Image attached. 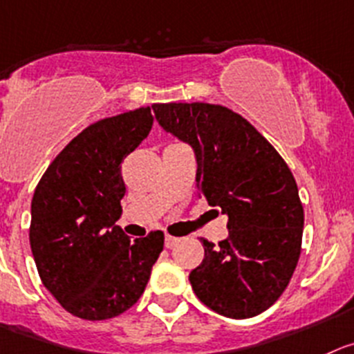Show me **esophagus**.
Returning a JSON list of instances; mask_svg holds the SVG:
<instances>
[{"label": "esophagus", "instance_id": "esophagus-1", "mask_svg": "<svg viewBox=\"0 0 354 354\" xmlns=\"http://www.w3.org/2000/svg\"><path fill=\"white\" fill-rule=\"evenodd\" d=\"M178 237H173V236H166V241H164V244H166V248H173L178 244Z\"/></svg>", "mask_w": 354, "mask_h": 354}]
</instances>
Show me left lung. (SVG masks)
<instances>
[{
    "label": "left lung",
    "mask_w": 354,
    "mask_h": 354,
    "mask_svg": "<svg viewBox=\"0 0 354 354\" xmlns=\"http://www.w3.org/2000/svg\"><path fill=\"white\" fill-rule=\"evenodd\" d=\"M158 124L192 145L197 197L229 216V239L201 237L204 260L188 279L227 318H253L288 286L302 250L304 207L276 148L236 111L209 102H157Z\"/></svg>",
    "instance_id": "1"
}]
</instances>
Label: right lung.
<instances>
[{
  "instance_id": "right-lung-1",
  "label": "right lung",
  "mask_w": 354,
  "mask_h": 354,
  "mask_svg": "<svg viewBox=\"0 0 354 354\" xmlns=\"http://www.w3.org/2000/svg\"><path fill=\"white\" fill-rule=\"evenodd\" d=\"M153 125L148 106L101 118L73 138L38 181L29 243L43 286L73 316L101 322L143 295L164 232L131 241L115 225L125 196L122 162Z\"/></svg>"
}]
</instances>
